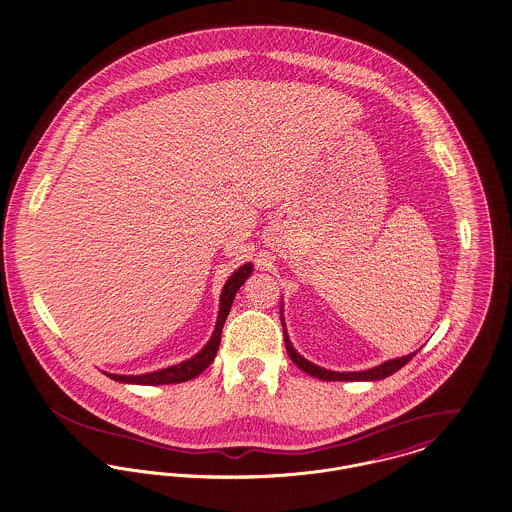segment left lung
Instances as JSON below:
<instances>
[{"mask_svg": "<svg viewBox=\"0 0 512 512\" xmlns=\"http://www.w3.org/2000/svg\"><path fill=\"white\" fill-rule=\"evenodd\" d=\"M281 312V326H283V338H285V347H287V353L291 357V361L301 369L305 371L307 375L314 376V378H320V380H349V382H359V380H382L386 376L394 375L396 371H400L408 361H411L415 357V353L419 351H413L409 355L404 357H398V359H388L380 365H376L373 369H367V371H353V373H338V371H328V369H322L314 363H310L308 359H305L301 353H297V349L293 347V343L289 340V334H287V326H285V318H283V303L279 307Z\"/></svg>", "mask_w": 512, "mask_h": 512, "instance_id": "8db88e82", "label": "left lung"}]
</instances>
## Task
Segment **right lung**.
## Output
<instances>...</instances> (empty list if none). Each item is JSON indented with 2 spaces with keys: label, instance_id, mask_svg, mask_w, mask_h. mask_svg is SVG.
Listing matches in <instances>:
<instances>
[{
  "label": "right lung",
  "instance_id": "right-lung-1",
  "mask_svg": "<svg viewBox=\"0 0 512 512\" xmlns=\"http://www.w3.org/2000/svg\"><path fill=\"white\" fill-rule=\"evenodd\" d=\"M254 270L252 262H246L244 266H240L237 272L233 273L227 283L221 289V297H219V314H217V322H215V330L211 334L209 341L204 347L190 359L171 365L167 369H159L153 373H145V375H112V373H104L110 376L116 382H124V384H141V386H157V384H178V382H186L192 380L198 375H202L205 369L213 363L219 343H221V332H223V324L229 316L231 305L235 301V295L240 289V285L250 277V273Z\"/></svg>",
  "mask_w": 512,
  "mask_h": 512
}]
</instances>
